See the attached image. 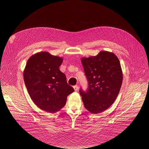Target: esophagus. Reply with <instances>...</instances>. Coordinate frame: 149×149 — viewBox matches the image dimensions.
Listing matches in <instances>:
<instances>
[{"label": "esophagus", "mask_w": 149, "mask_h": 149, "mask_svg": "<svg viewBox=\"0 0 149 149\" xmlns=\"http://www.w3.org/2000/svg\"><path fill=\"white\" fill-rule=\"evenodd\" d=\"M73 88H74V91H75V92H77V91H78V89H79V88H78L77 85H74V86H73Z\"/></svg>", "instance_id": "34e87169"}]
</instances>
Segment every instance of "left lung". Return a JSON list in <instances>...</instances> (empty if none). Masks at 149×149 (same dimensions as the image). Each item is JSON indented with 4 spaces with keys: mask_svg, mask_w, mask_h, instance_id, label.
<instances>
[{
    "mask_svg": "<svg viewBox=\"0 0 149 149\" xmlns=\"http://www.w3.org/2000/svg\"><path fill=\"white\" fill-rule=\"evenodd\" d=\"M81 61L89 84L86 92L80 90L84 105L91 113H100L113 103L119 93L123 81L120 61L107 51L81 58Z\"/></svg>",
    "mask_w": 149,
    "mask_h": 149,
    "instance_id": "1",
    "label": "left lung"
}]
</instances>
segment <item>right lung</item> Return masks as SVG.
<instances>
[{
  "label": "right lung",
  "instance_id": "add662e5",
  "mask_svg": "<svg viewBox=\"0 0 149 149\" xmlns=\"http://www.w3.org/2000/svg\"><path fill=\"white\" fill-rule=\"evenodd\" d=\"M63 61V57L40 52L28 59L23 70L24 83L31 100L50 113L63 108L68 96L74 92L59 69Z\"/></svg>",
  "mask_w": 149,
  "mask_h": 149
}]
</instances>
